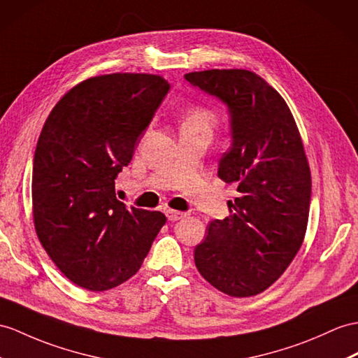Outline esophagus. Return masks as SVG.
I'll return each mask as SVG.
<instances>
[{"mask_svg": "<svg viewBox=\"0 0 358 358\" xmlns=\"http://www.w3.org/2000/svg\"><path fill=\"white\" fill-rule=\"evenodd\" d=\"M165 215H167V219L170 222H178L180 219H184V217H187L188 214L180 213V211H173V209H167V211H165Z\"/></svg>", "mask_w": 358, "mask_h": 358, "instance_id": "obj_1", "label": "esophagus"}]
</instances>
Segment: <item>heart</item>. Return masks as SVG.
<instances>
[{
  "mask_svg": "<svg viewBox=\"0 0 358 358\" xmlns=\"http://www.w3.org/2000/svg\"><path fill=\"white\" fill-rule=\"evenodd\" d=\"M215 123V117L211 110L203 109V108H196L191 110L187 118L182 123V129L185 127H199V129H206L209 130L213 124Z\"/></svg>",
  "mask_w": 358,
  "mask_h": 358,
  "instance_id": "heart-1",
  "label": "heart"
}]
</instances>
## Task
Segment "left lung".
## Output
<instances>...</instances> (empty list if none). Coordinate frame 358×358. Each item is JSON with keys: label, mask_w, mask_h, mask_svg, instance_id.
I'll use <instances>...</instances> for the list:
<instances>
[{"label": "left lung", "mask_w": 358, "mask_h": 358, "mask_svg": "<svg viewBox=\"0 0 358 358\" xmlns=\"http://www.w3.org/2000/svg\"><path fill=\"white\" fill-rule=\"evenodd\" d=\"M185 80L228 109L231 147L217 174L238 191L229 217L208 224L194 263L220 292L254 296L284 273L307 231L311 176L299 130L281 95L246 69L188 73Z\"/></svg>", "instance_id": "8db88e82"}]
</instances>
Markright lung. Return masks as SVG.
I'll return each mask as SVG.
<instances>
[{
    "label": "right lung",
    "mask_w": 358,
    "mask_h": 358,
    "mask_svg": "<svg viewBox=\"0 0 358 358\" xmlns=\"http://www.w3.org/2000/svg\"><path fill=\"white\" fill-rule=\"evenodd\" d=\"M171 88L159 76L88 78L51 110L33 159L38 237L69 281L92 292L127 281L167 222L159 211L126 208L115 179Z\"/></svg>",
    "instance_id": "add662e5"
}]
</instances>
